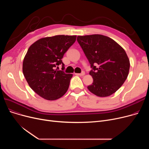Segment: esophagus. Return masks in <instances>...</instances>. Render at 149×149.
I'll return each instance as SVG.
<instances>
[{"instance_id":"34e87169","label":"esophagus","mask_w":149,"mask_h":149,"mask_svg":"<svg viewBox=\"0 0 149 149\" xmlns=\"http://www.w3.org/2000/svg\"><path fill=\"white\" fill-rule=\"evenodd\" d=\"M84 74H85V72H84V71L81 72L80 73V74H77V75H80V76H83V75H84Z\"/></svg>"}]
</instances>
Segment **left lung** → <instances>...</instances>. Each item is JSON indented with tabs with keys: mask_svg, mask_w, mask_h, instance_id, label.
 Returning <instances> with one entry per match:
<instances>
[{
	"mask_svg": "<svg viewBox=\"0 0 149 149\" xmlns=\"http://www.w3.org/2000/svg\"><path fill=\"white\" fill-rule=\"evenodd\" d=\"M77 42L87 57L93 83L89 91L100 97L111 95L126 81L130 61L122 47L113 39L100 34L78 36Z\"/></svg>",
	"mask_w": 149,
	"mask_h": 149,
	"instance_id": "8db88e82",
	"label": "left lung"
}]
</instances>
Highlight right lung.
<instances>
[{"instance_id": "1", "label": "right lung", "mask_w": 149, "mask_h": 149, "mask_svg": "<svg viewBox=\"0 0 149 149\" xmlns=\"http://www.w3.org/2000/svg\"><path fill=\"white\" fill-rule=\"evenodd\" d=\"M76 36L58 35L39 39L29 48L23 61V73L30 88L47 100L65 94L72 74L63 71L61 58L76 40ZM61 65L62 71L57 70Z\"/></svg>"}]
</instances>
